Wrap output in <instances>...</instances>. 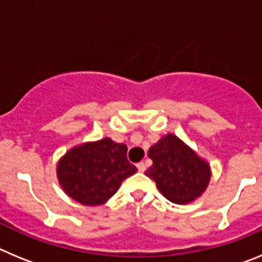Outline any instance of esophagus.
<instances>
[{"label":"esophagus","mask_w":262,"mask_h":262,"mask_svg":"<svg viewBox=\"0 0 262 262\" xmlns=\"http://www.w3.org/2000/svg\"><path fill=\"white\" fill-rule=\"evenodd\" d=\"M136 166H138V170L139 172H145V164L144 163H138L136 164Z\"/></svg>","instance_id":"obj_1"}]
</instances>
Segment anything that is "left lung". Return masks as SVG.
<instances>
[{
	"label": "left lung",
	"mask_w": 262,
	"mask_h": 262,
	"mask_svg": "<svg viewBox=\"0 0 262 262\" xmlns=\"http://www.w3.org/2000/svg\"><path fill=\"white\" fill-rule=\"evenodd\" d=\"M148 157L154 161L145 176L160 193L173 203L185 205L201 195L210 181V166L177 136L168 134L152 145Z\"/></svg>",
	"instance_id": "8db88e82"
}]
</instances>
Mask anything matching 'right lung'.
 <instances>
[{"mask_svg": "<svg viewBox=\"0 0 262 262\" xmlns=\"http://www.w3.org/2000/svg\"><path fill=\"white\" fill-rule=\"evenodd\" d=\"M136 170L127 160L126 145L108 138L73 148L57 164V177L64 191L86 206L102 205Z\"/></svg>", "mask_w": 262, "mask_h": 262, "instance_id": "right-lung-1", "label": "right lung"}]
</instances>
